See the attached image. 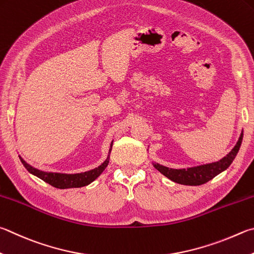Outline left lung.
Instances as JSON below:
<instances>
[{"mask_svg": "<svg viewBox=\"0 0 254 254\" xmlns=\"http://www.w3.org/2000/svg\"><path fill=\"white\" fill-rule=\"evenodd\" d=\"M243 132L241 133L239 141L237 142L236 146L231 150V152L225 155L223 159L218 161V162H212L209 164H203L199 165V167L188 169H171L159 163H153V167L175 183L184 184V186H201V184H204L207 181H210V180H212L230 167V164L236 159L240 150V146H241Z\"/></svg>", "mask_w": 254, "mask_h": 254, "instance_id": "obj_1", "label": "left lung"}]
</instances>
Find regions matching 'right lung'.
<instances>
[{
    "label": "right lung",
    "mask_w": 254,
    "mask_h": 254,
    "mask_svg": "<svg viewBox=\"0 0 254 254\" xmlns=\"http://www.w3.org/2000/svg\"><path fill=\"white\" fill-rule=\"evenodd\" d=\"M112 144L113 143H111V149H110V151H109V154L111 153ZM20 160L27 171H29L31 174L35 175V177L40 178L41 180H43L44 182L51 184V186L57 188V189H71V188L85 187V186H87V184H90L91 182H93L96 178L100 177V174L102 173L105 170V168L108 167L110 155H108L107 160H105L102 164L99 165L98 168L90 170V171L75 173V174L44 172V171H41V170L33 168L29 163H26L25 161L21 158V156H20Z\"/></svg>",
    "instance_id": "obj_1"
}]
</instances>
